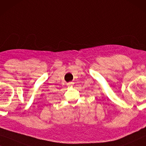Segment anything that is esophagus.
Listing matches in <instances>:
<instances>
[{
  "instance_id": "34e87169",
  "label": "esophagus",
  "mask_w": 146,
  "mask_h": 146,
  "mask_svg": "<svg viewBox=\"0 0 146 146\" xmlns=\"http://www.w3.org/2000/svg\"><path fill=\"white\" fill-rule=\"evenodd\" d=\"M67 86H69V87H73L74 85V83L73 82H69V83H67Z\"/></svg>"
}]
</instances>
